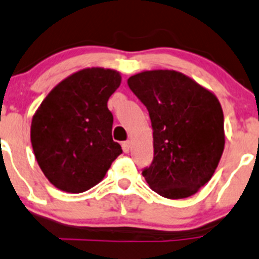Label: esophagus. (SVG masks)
I'll use <instances>...</instances> for the list:
<instances>
[{"label": "esophagus", "mask_w": 259, "mask_h": 259, "mask_svg": "<svg viewBox=\"0 0 259 259\" xmlns=\"http://www.w3.org/2000/svg\"><path fill=\"white\" fill-rule=\"evenodd\" d=\"M121 147H122V150H124L125 153H129V150H130V142H129V140H127V142L122 143Z\"/></svg>", "instance_id": "1"}]
</instances>
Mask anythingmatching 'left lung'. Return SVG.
I'll use <instances>...</instances> for the list:
<instances>
[{"label":"left lung","instance_id":"left-lung-1","mask_svg":"<svg viewBox=\"0 0 259 259\" xmlns=\"http://www.w3.org/2000/svg\"><path fill=\"white\" fill-rule=\"evenodd\" d=\"M127 84L152 121L154 159L143 170L145 181L165 199L192 196L209 182L224 152L219 100L196 81L170 69L140 72Z\"/></svg>","mask_w":259,"mask_h":259}]
</instances>
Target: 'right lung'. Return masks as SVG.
Wrapping results in <instances>:
<instances>
[{
  "label": "right lung",
  "mask_w": 259,
  "mask_h": 259,
  "mask_svg": "<svg viewBox=\"0 0 259 259\" xmlns=\"http://www.w3.org/2000/svg\"><path fill=\"white\" fill-rule=\"evenodd\" d=\"M120 83L121 74L114 69H81L59 82L35 111L32 150L40 169L58 190H90L122 153L112 140L114 117L107 109Z\"/></svg>",
  "instance_id": "1"
}]
</instances>
